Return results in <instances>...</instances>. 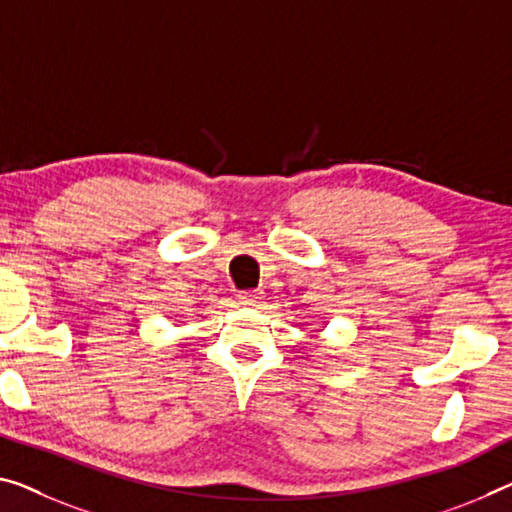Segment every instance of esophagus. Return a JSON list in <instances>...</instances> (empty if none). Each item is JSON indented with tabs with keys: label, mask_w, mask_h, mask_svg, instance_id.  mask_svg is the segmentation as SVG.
Wrapping results in <instances>:
<instances>
[{
	"label": "esophagus",
	"mask_w": 512,
	"mask_h": 512,
	"mask_svg": "<svg viewBox=\"0 0 512 512\" xmlns=\"http://www.w3.org/2000/svg\"><path fill=\"white\" fill-rule=\"evenodd\" d=\"M238 300H240V304H245V306H258V304H261V297H258V293H240Z\"/></svg>",
	"instance_id": "34e87169"
}]
</instances>
